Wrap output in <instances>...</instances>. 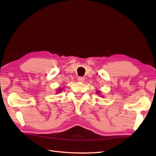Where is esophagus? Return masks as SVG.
<instances>
[{
    "label": "esophagus",
    "instance_id": "34e87169",
    "mask_svg": "<svg viewBox=\"0 0 156 156\" xmlns=\"http://www.w3.org/2000/svg\"><path fill=\"white\" fill-rule=\"evenodd\" d=\"M78 82H83L84 81V77H81V76H80V77L78 78Z\"/></svg>",
    "mask_w": 156,
    "mask_h": 156
}]
</instances>
